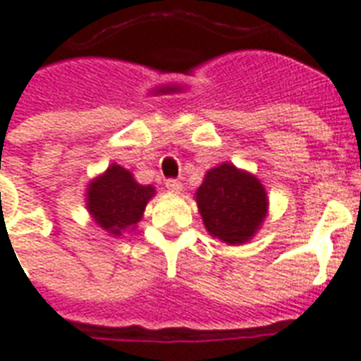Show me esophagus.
I'll list each match as a JSON object with an SVG mask.
<instances>
[{
    "mask_svg": "<svg viewBox=\"0 0 361 361\" xmlns=\"http://www.w3.org/2000/svg\"><path fill=\"white\" fill-rule=\"evenodd\" d=\"M164 185H166V189H169L170 192H176V195H178V192H181V189H183V185H181L178 180H166V183H164Z\"/></svg>",
    "mask_w": 361,
    "mask_h": 361,
    "instance_id": "obj_1",
    "label": "esophagus"
}]
</instances>
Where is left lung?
Wrapping results in <instances>:
<instances>
[{"instance_id": "1", "label": "left lung", "mask_w": 361, "mask_h": 361, "mask_svg": "<svg viewBox=\"0 0 361 361\" xmlns=\"http://www.w3.org/2000/svg\"><path fill=\"white\" fill-rule=\"evenodd\" d=\"M209 236L226 245H243L260 231L268 215V192L257 176L223 163L204 176L195 192Z\"/></svg>"}]
</instances>
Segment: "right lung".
<instances>
[{
  "label": "right lung",
  "instance_id": "1",
  "mask_svg": "<svg viewBox=\"0 0 361 361\" xmlns=\"http://www.w3.org/2000/svg\"><path fill=\"white\" fill-rule=\"evenodd\" d=\"M84 197L92 219L110 236L120 238L140 223L147 202L155 197V187L142 185L130 170L112 163L87 183Z\"/></svg>",
  "mask_w": 361,
  "mask_h": 361
}]
</instances>
